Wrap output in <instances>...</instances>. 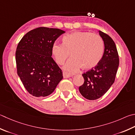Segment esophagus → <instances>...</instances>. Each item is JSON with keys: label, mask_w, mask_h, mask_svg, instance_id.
Listing matches in <instances>:
<instances>
[{"label": "esophagus", "mask_w": 135, "mask_h": 135, "mask_svg": "<svg viewBox=\"0 0 135 135\" xmlns=\"http://www.w3.org/2000/svg\"><path fill=\"white\" fill-rule=\"evenodd\" d=\"M71 75L70 74H68L67 72H63V77L64 78H69L71 77Z\"/></svg>", "instance_id": "obj_1"}]
</instances>
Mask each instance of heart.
<instances>
[{"mask_svg":"<svg viewBox=\"0 0 135 135\" xmlns=\"http://www.w3.org/2000/svg\"><path fill=\"white\" fill-rule=\"evenodd\" d=\"M63 44L55 43L52 52L56 62L62 65L64 70L71 74L77 73L81 68L90 70L102 60L104 52V42L99 35L89 32H74L62 38Z\"/></svg>","mask_w":135,"mask_h":135,"instance_id":"1","label":"heart"}]
</instances>
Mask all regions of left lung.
Returning a JSON list of instances; mask_svg holds the SVG:
<instances>
[{"label":"left lung","instance_id":"1","mask_svg":"<svg viewBox=\"0 0 135 135\" xmlns=\"http://www.w3.org/2000/svg\"><path fill=\"white\" fill-rule=\"evenodd\" d=\"M104 44V51L102 60L94 67L83 74L84 82L79 87L83 97L90 100L99 99L113 84L119 65L116 46L112 38L99 31Z\"/></svg>","mask_w":135,"mask_h":135}]
</instances>
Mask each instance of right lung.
Instances as JSON below:
<instances>
[{
    "mask_svg": "<svg viewBox=\"0 0 135 135\" xmlns=\"http://www.w3.org/2000/svg\"><path fill=\"white\" fill-rule=\"evenodd\" d=\"M65 32L60 29L40 27L28 32L18 43L17 73L33 96H48L63 78L62 70L51 56L55 41Z\"/></svg>",
    "mask_w": 135,
    "mask_h": 135,
    "instance_id": "obj_1",
    "label": "right lung"
}]
</instances>
